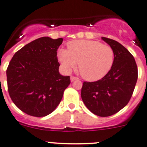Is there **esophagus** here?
I'll return each instance as SVG.
<instances>
[{
    "label": "esophagus",
    "instance_id": "esophagus-1",
    "mask_svg": "<svg viewBox=\"0 0 147 147\" xmlns=\"http://www.w3.org/2000/svg\"><path fill=\"white\" fill-rule=\"evenodd\" d=\"M78 80V78H76V77H75V76H71L70 77V80L72 82H73L74 80Z\"/></svg>",
    "mask_w": 147,
    "mask_h": 147
}]
</instances>
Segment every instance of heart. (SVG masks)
I'll return each mask as SVG.
<instances>
[{"instance_id":"heart-1","label":"heart","mask_w":147,"mask_h":147,"mask_svg":"<svg viewBox=\"0 0 147 147\" xmlns=\"http://www.w3.org/2000/svg\"><path fill=\"white\" fill-rule=\"evenodd\" d=\"M68 50L60 49L58 60L66 72H70L78 63L83 78L89 81L100 80L111 70L114 61L113 50L98 41L75 40L67 45Z\"/></svg>"}]
</instances>
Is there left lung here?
<instances>
[{
    "label": "left lung",
    "instance_id": "obj_1",
    "mask_svg": "<svg viewBox=\"0 0 147 147\" xmlns=\"http://www.w3.org/2000/svg\"><path fill=\"white\" fill-rule=\"evenodd\" d=\"M114 52L111 70L95 82H83L81 98L90 111L105 117L115 114L127 105L138 79L134 57L118 42L102 37Z\"/></svg>",
    "mask_w": 147,
    "mask_h": 147
}]
</instances>
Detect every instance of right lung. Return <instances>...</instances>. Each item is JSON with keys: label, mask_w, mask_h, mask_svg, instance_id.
Returning a JSON list of instances; mask_svg holds the SVG:
<instances>
[{"label": "right lung", "mask_w": 147, "mask_h": 147, "mask_svg": "<svg viewBox=\"0 0 147 147\" xmlns=\"http://www.w3.org/2000/svg\"><path fill=\"white\" fill-rule=\"evenodd\" d=\"M63 39L39 38L15 53L6 69L8 91L22 111L43 117L59 105L69 76L59 73L57 51Z\"/></svg>", "instance_id": "right-lung-1"}]
</instances>
